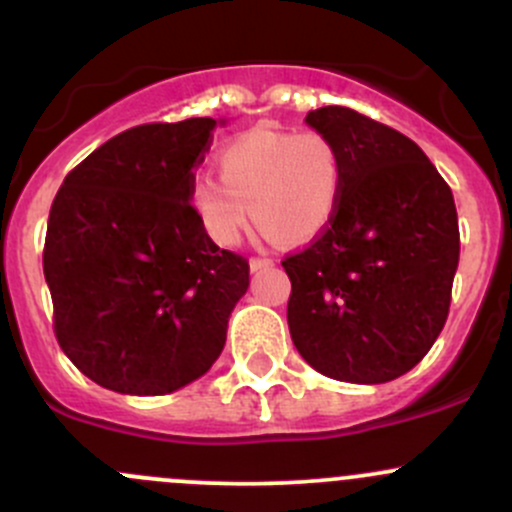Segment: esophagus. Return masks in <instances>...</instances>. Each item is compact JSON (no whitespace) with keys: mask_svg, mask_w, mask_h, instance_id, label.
I'll use <instances>...</instances> for the list:
<instances>
[{"mask_svg":"<svg viewBox=\"0 0 512 512\" xmlns=\"http://www.w3.org/2000/svg\"><path fill=\"white\" fill-rule=\"evenodd\" d=\"M268 266H273V261H271V258H251V261H249V268H251V273H258V271H263V268H268Z\"/></svg>","mask_w":512,"mask_h":512,"instance_id":"34e87169","label":"esophagus"}]
</instances>
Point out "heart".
I'll return each mask as SVG.
<instances>
[{
  "label": "heart",
  "mask_w": 512,
  "mask_h": 512,
  "mask_svg": "<svg viewBox=\"0 0 512 512\" xmlns=\"http://www.w3.org/2000/svg\"><path fill=\"white\" fill-rule=\"evenodd\" d=\"M219 175L190 185L192 212L219 246H236L251 222L268 239L305 244L332 224L342 200V151L320 131L256 126L219 153Z\"/></svg>",
  "instance_id": "b5f03b06"
}]
</instances>
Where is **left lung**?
<instances>
[{
    "mask_svg": "<svg viewBox=\"0 0 512 512\" xmlns=\"http://www.w3.org/2000/svg\"><path fill=\"white\" fill-rule=\"evenodd\" d=\"M305 124L342 151L337 214L315 244L283 261L288 327L322 376L388 383L422 361L449 315L459 266L454 195L422 148L349 107Z\"/></svg>",
    "mask_w": 512,
    "mask_h": 512,
    "instance_id": "8db88e82",
    "label": "left lung"
}]
</instances>
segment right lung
Listing matches in <instances>:
<instances>
[{"instance_id": "1", "label": "right lung", "mask_w": 512, "mask_h": 512, "mask_svg": "<svg viewBox=\"0 0 512 512\" xmlns=\"http://www.w3.org/2000/svg\"><path fill=\"white\" fill-rule=\"evenodd\" d=\"M227 119L144 124L92 151L60 185L43 276L56 337L97 386L166 395L210 371L249 288L246 258L192 212V168Z\"/></svg>"}]
</instances>
